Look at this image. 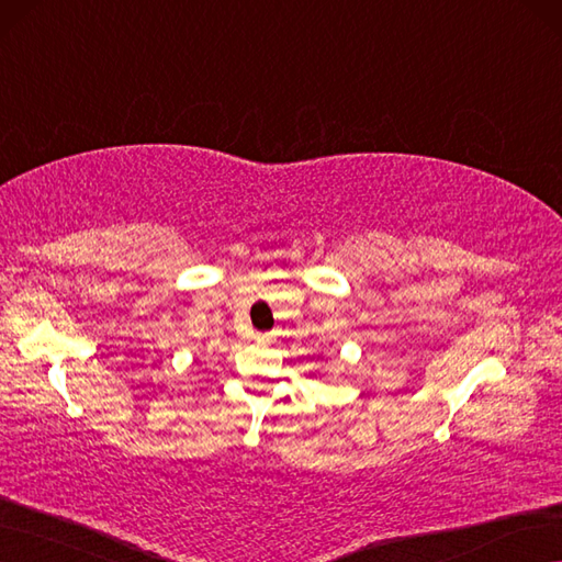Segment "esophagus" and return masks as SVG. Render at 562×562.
Here are the masks:
<instances>
[{"label": "esophagus", "instance_id": "obj_1", "mask_svg": "<svg viewBox=\"0 0 562 562\" xmlns=\"http://www.w3.org/2000/svg\"><path fill=\"white\" fill-rule=\"evenodd\" d=\"M256 341H260V344L269 341V334H256Z\"/></svg>", "mask_w": 562, "mask_h": 562}]
</instances>
